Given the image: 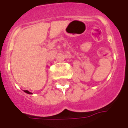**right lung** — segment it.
<instances>
[{"label":"right lung","instance_id":"obj_1","mask_svg":"<svg viewBox=\"0 0 128 128\" xmlns=\"http://www.w3.org/2000/svg\"><path fill=\"white\" fill-rule=\"evenodd\" d=\"M24 92H25L26 93H27V94H32V92H30L29 91H28V90H24Z\"/></svg>","mask_w":128,"mask_h":128}]
</instances>
